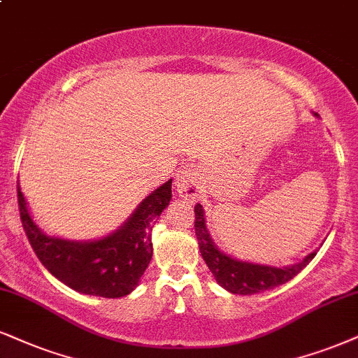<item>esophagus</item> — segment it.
Wrapping results in <instances>:
<instances>
[{"label":"esophagus","mask_w":358,"mask_h":358,"mask_svg":"<svg viewBox=\"0 0 358 358\" xmlns=\"http://www.w3.org/2000/svg\"><path fill=\"white\" fill-rule=\"evenodd\" d=\"M202 174L201 169L196 166H187L184 169L178 171L176 174V191L179 192L180 197L189 202H196L201 199L202 192Z\"/></svg>","instance_id":"obj_1"}]
</instances>
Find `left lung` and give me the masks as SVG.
<instances>
[{"label": "left lung", "mask_w": 358, "mask_h": 358, "mask_svg": "<svg viewBox=\"0 0 358 358\" xmlns=\"http://www.w3.org/2000/svg\"><path fill=\"white\" fill-rule=\"evenodd\" d=\"M314 116L319 117V114L314 113ZM194 213H196V236L202 259L206 260L207 267L213 272L215 282L231 294L250 295L285 284V282L294 279L317 254V250H314L292 266L282 267L237 259L231 254L222 252L214 242L209 229H207L204 207L197 204Z\"/></svg>", "instance_id": "left-lung-1"}]
</instances>
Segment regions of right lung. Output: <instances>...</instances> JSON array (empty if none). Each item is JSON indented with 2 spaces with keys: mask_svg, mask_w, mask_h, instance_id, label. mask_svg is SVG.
I'll return each instance as SVG.
<instances>
[{
  "mask_svg": "<svg viewBox=\"0 0 358 358\" xmlns=\"http://www.w3.org/2000/svg\"><path fill=\"white\" fill-rule=\"evenodd\" d=\"M171 197L172 179L148 194L134 213L108 236L73 241L39 229L17 182L21 222L43 266L76 292L108 299L124 297L139 285L152 259V227Z\"/></svg>",
  "mask_w": 358,
  "mask_h": 358,
  "instance_id": "right-lung-1",
  "label": "right lung"
}]
</instances>
